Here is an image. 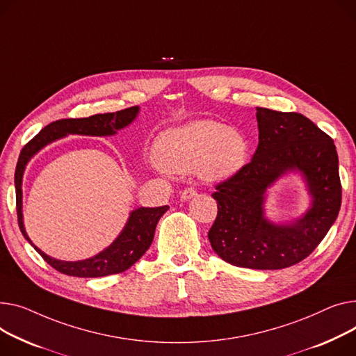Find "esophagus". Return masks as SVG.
<instances>
[{"label":"esophagus","mask_w":356,"mask_h":356,"mask_svg":"<svg viewBox=\"0 0 356 356\" xmlns=\"http://www.w3.org/2000/svg\"><path fill=\"white\" fill-rule=\"evenodd\" d=\"M196 195H197L196 188H193V187H186L184 191L181 192V195H180V199H181V200H188V199L195 197Z\"/></svg>","instance_id":"obj_1"}]
</instances>
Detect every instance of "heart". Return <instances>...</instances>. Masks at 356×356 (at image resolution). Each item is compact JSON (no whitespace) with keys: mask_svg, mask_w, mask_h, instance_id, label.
<instances>
[{"mask_svg":"<svg viewBox=\"0 0 356 356\" xmlns=\"http://www.w3.org/2000/svg\"><path fill=\"white\" fill-rule=\"evenodd\" d=\"M248 143L241 131L215 120H196L161 134L156 159L173 173L197 170L206 180H226L246 163Z\"/></svg>","mask_w":356,"mask_h":356,"instance_id":"obj_1","label":"heart"}]
</instances>
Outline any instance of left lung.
I'll use <instances>...</instances> for the list:
<instances>
[{
	"instance_id": "1",
	"label": "left lung",
	"mask_w": 356,
	"mask_h": 356,
	"mask_svg": "<svg viewBox=\"0 0 356 356\" xmlns=\"http://www.w3.org/2000/svg\"><path fill=\"white\" fill-rule=\"evenodd\" d=\"M256 110L257 149L238 173L215 186L218 216L207 236L225 262L275 270L309 256L337 220L342 202L339 160L334 140L307 117ZM289 170L304 173L313 207L295 224L273 225L263 216L264 192Z\"/></svg>"
}]
</instances>
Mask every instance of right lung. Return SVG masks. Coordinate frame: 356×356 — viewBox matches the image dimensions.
<instances>
[{
  "instance_id": "1",
  "label": "right lung",
  "mask_w": 356,
  "mask_h": 356,
  "mask_svg": "<svg viewBox=\"0 0 356 356\" xmlns=\"http://www.w3.org/2000/svg\"><path fill=\"white\" fill-rule=\"evenodd\" d=\"M138 113V107H129L115 113H104V114H94L84 118H61V120L53 122L49 126H45L35 137H33L29 143L22 147L17 168H15V196H17V216L18 226L21 233L24 234L30 243L29 236L24 229L22 223V192L21 183L22 175L26 164L29 160L45 145L51 141L64 137L67 134H83V136H111L115 134L117 130H120L130 124ZM169 206L160 207H140L131 211L129 222L120 236L102 253L94 257L79 260V262H63L54 257L47 256L37 246L34 249L41 254V257L49 264L51 268L58 270L60 273L77 277H102L108 275L122 273L130 269L137 260L146 253L150 248L156 225L160 218L168 211Z\"/></svg>"
}]
</instances>
